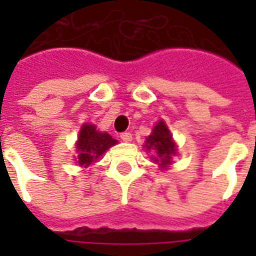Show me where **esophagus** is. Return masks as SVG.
Returning a JSON list of instances; mask_svg holds the SVG:
<instances>
[{"instance_id":"esophagus-1","label":"esophagus","mask_w":256,"mask_h":256,"mask_svg":"<svg viewBox=\"0 0 256 256\" xmlns=\"http://www.w3.org/2000/svg\"><path fill=\"white\" fill-rule=\"evenodd\" d=\"M120 138H122L124 142H128V141H132L133 137H132V133H130V132H124V133L120 134Z\"/></svg>"}]
</instances>
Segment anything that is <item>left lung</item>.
<instances>
[{"instance_id": "1", "label": "left lung", "mask_w": 256, "mask_h": 256, "mask_svg": "<svg viewBox=\"0 0 256 256\" xmlns=\"http://www.w3.org/2000/svg\"><path fill=\"white\" fill-rule=\"evenodd\" d=\"M145 148L155 152L156 158H154V160L159 163L162 167H167L172 163V156L176 154V145L172 142V134L164 122L160 120L154 128L152 134L146 138Z\"/></svg>"}]
</instances>
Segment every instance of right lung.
<instances>
[{"mask_svg":"<svg viewBox=\"0 0 256 256\" xmlns=\"http://www.w3.org/2000/svg\"><path fill=\"white\" fill-rule=\"evenodd\" d=\"M116 144L108 133H100L93 124H84L78 137V163L79 166L88 167L97 160L108 148Z\"/></svg>","mask_w":256,"mask_h":256,"instance_id":"right-lung-1","label":"right lung"}]
</instances>
